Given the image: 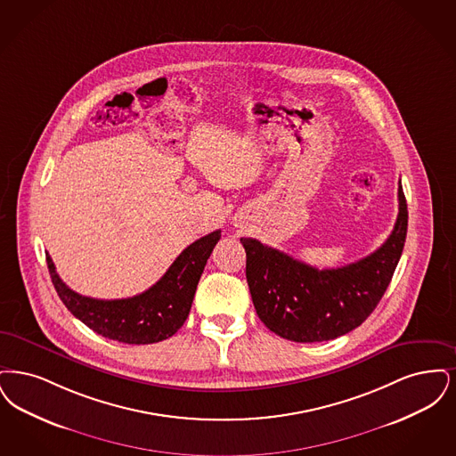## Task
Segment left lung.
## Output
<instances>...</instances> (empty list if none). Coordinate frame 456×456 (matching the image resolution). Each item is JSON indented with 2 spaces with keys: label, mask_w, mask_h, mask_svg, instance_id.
Masks as SVG:
<instances>
[{
  "label": "left lung",
  "mask_w": 456,
  "mask_h": 456,
  "mask_svg": "<svg viewBox=\"0 0 456 456\" xmlns=\"http://www.w3.org/2000/svg\"><path fill=\"white\" fill-rule=\"evenodd\" d=\"M407 219V200L398 185V216L387 241L368 257L322 271L256 238H240L258 318L274 334L295 342H323L354 330L371 315L392 281Z\"/></svg>",
  "instance_id": "8db88e82"
}]
</instances>
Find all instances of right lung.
<instances>
[{"mask_svg":"<svg viewBox=\"0 0 456 456\" xmlns=\"http://www.w3.org/2000/svg\"><path fill=\"white\" fill-rule=\"evenodd\" d=\"M221 230L191 243L157 284L124 299H95L69 289L45 254L53 284L66 308L88 329L124 344H155L174 336L189 317L199 279Z\"/></svg>","mask_w":456,"mask_h":456,"instance_id":"right-lung-1","label":"right lung"}]
</instances>
